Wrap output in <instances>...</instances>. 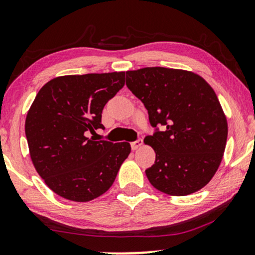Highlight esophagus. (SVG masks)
Wrapping results in <instances>:
<instances>
[{
    "instance_id": "1",
    "label": "esophagus",
    "mask_w": 255,
    "mask_h": 255,
    "mask_svg": "<svg viewBox=\"0 0 255 255\" xmlns=\"http://www.w3.org/2000/svg\"><path fill=\"white\" fill-rule=\"evenodd\" d=\"M142 145H144V140H142L141 137H139V139H136L135 141L130 142L131 150H137V148H139V147H141Z\"/></svg>"
}]
</instances>
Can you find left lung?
<instances>
[{
  "label": "left lung",
  "instance_id": "1",
  "mask_svg": "<svg viewBox=\"0 0 255 255\" xmlns=\"http://www.w3.org/2000/svg\"><path fill=\"white\" fill-rule=\"evenodd\" d=\"M126 85L144 103L154 128L144 140L156 152L154 164L145 170L150 183L176 197L206 186L228 137L227 119L212 87L194 73L164 67L126 72Z\"/></svg>",
  "mask_w": 255,
  "mask_h": 255
}]
</instances>
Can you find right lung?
<instances>
[{
  "label": "right lung",
  "mask_w": 255,
  "mask_h": 255,
  "mask_svg": "<svg viewBox=\"0 0 255 255\" xmlns=\"http://www.w3.org/2000/svg\"><path fill=\"white\" fill-rule=\"evenodd\" d=\"M125 85V72L66 75L46 83L27 113L25 134L32 163L52 192L72 201L98 198L115 181L129 142L89 137L102 111Z\"/></svg>",
  "instance_id": "obj_1"
}]
</instances>
